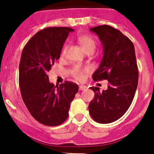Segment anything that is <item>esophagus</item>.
<instances>
[{"instance_id":"34e87169","label":"esophagus","mask_w":154,"mask_h":154,"mask_svg":"<svg viewBox=\"0 0 154 154\" xmlns=\"http://www.w3.org/2000/svg\"><path fill=\"white\" fill-rule=\"evenodd\" d=\"M86 89V86H83V85H81V86H79V89H80V91L81 90H85V89Z\"/></svg>"}]
</instances>
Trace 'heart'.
<instances>
[{
  "mask_svg": "<svg viewBox=\"0 0 154 154\" xmlns=\"http://www.w3.org/2000/svg\"><path fill=\"white\" fill-rule=\"evenodd\" d=\"M77 40H78L79 44L81 46L82 49L84 50V52L88 51L89 50H95L96 43H95V39L92 36L87 35V34H81V35L79 36ZM66 47H64L62 52V56H65V53H66ZM85 72H86L85 70H82L79 67H75L72 70V75L77 80H82L84 78Z\"/></svg>",
  "mask_w": 154,
  "mask_h": 154,
  "instance_id": "heart-1",
  "label": "heart"
}]
</instances>
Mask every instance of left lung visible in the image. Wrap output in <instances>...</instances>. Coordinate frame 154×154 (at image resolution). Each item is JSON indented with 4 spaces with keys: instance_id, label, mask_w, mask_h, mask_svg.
<instances>
[{
    "instance_id": "1",
    "label": "left lung",
    "mask_w": 154,
    "mask_h": 154,
    "mask_svg": "<svg viewBox=\"0 0 154 154\" xmlns=\"http://www.w3.org/2000/svg\"><path fill=\"white\" fill-rule=\"evenodd\" d=\"M102 44L103 57L94 72L95 81L107 80L106 90L90 87L95 92L89 104L91 117L97 123H113L123 117L132 102L138 86V72L132 41L110 25L91 28Z\"/></svg>"
}]
</instances>
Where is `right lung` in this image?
I'll return each instance as SVG.
<instances>
[{"instance_id": "right-lung-1", "label": "right lung", "mask_w": 154, "mask_h": 154, "mask_svg": "<svg viewBox=\"0 0 154 154\" xmlns=\"http://www.w3.org/2000/svg\"><path fill=\"white\" fill-rule=\"evenodd\" d=\"M74 30L68 27L46 28L28 41L19 63V87L22 100L37 121L45 126L62 124L68 117L78 86L65 81L55 86L47 73L60 58L62 47Z\"/></svg>"}]
</instances>
